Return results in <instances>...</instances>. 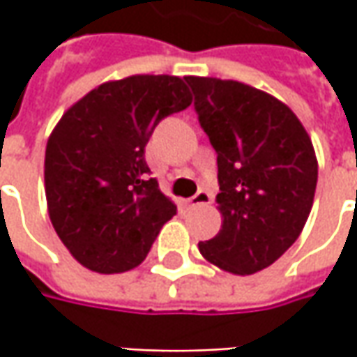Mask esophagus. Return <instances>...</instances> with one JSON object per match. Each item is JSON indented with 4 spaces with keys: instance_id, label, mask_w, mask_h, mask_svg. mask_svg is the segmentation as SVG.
I'll return each mask as SVG.
<instances>
[{
    "instance_id": "esophagus-1",
    "label": "esophagus",
    "mask_w": 357,
    "mask_h": 357,
    "mask_svg": "<svg viewBox=\"0 0 357 357\" xmlns=\"http://www.w3.org/2000/svg\"><path fill=\"white\" fill-rule=\"evenodd\" d=\"M213 202V192L211 190H199L192 199L186 200L188 206H202V204H211Z\"/></svg>"
}]
</instances>
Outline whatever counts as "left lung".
I'll list each match as a JSON object with an SVG mask.
<instances>
[{
    "label": "left lung",
    "mask_w": 357,
    "mask_h": 357,
    "mask_svg": "<svg viewBox=\"0 0 357 357\" xmlns=\"http://www.w3.org/2000/svg\"><path fill=\"white\" fill-rule=\"evenodd\" d=\"M200 127L216 151L220 232L199 242L225 272L254 274L274 264L308 220L318 183L310 135L288 105L232 79L185 77Z\"/></svg>",
    "instance_id": "1"
}]
</instances>
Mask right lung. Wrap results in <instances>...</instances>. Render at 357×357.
<instances>
[{
    "label": "right lung",
    "mask_w": 357,
    "mask_h": 357,
    "mask_svg": "<svg viewBox=\"0 0 357 357\" xmlns=\"http://www.w3.org/2000/svg\"><path fill=\"white\" fill-rule=\"evenodd\" d=\"M192 103L185 79L130 75L71 105L45 149L51 225L79 264L119 274L146 258L176 204L149 178L144 146L165 117Z\"/></svg>",
    "instance_id": "1"
}]
</instances>
